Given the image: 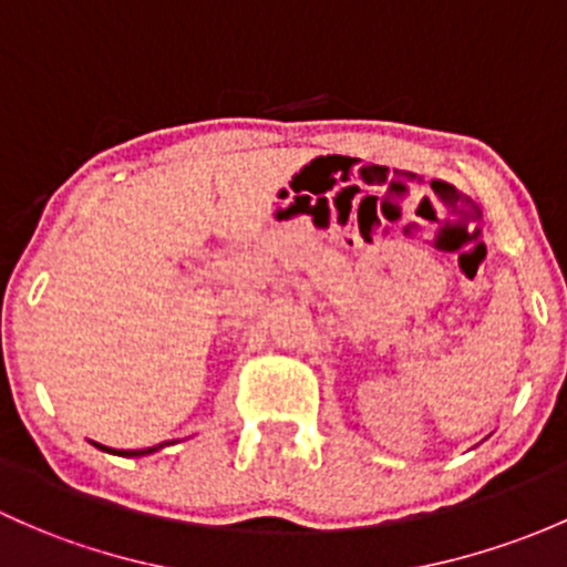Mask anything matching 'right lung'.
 <instances>
[{
    "mask_svg": "<svg viewBox=\"0 0 567 567\" xmlns=\"http://www.w3.org/2000/svg\"><path fill=\"white\" fill-rule=\"evenodd\" d=\"M94 445H97L100 451H109V454H118V456H146V454H154V451L165 449L168 443H159V445H152V449H141V451H113V449H105V445H100V443H94Z\"/></svg>",
    "mask_w": 567,
    "mask_h": 567,
    "instance_id": "right-lung-1",
    "label": "right lung"
}]
</instances>
